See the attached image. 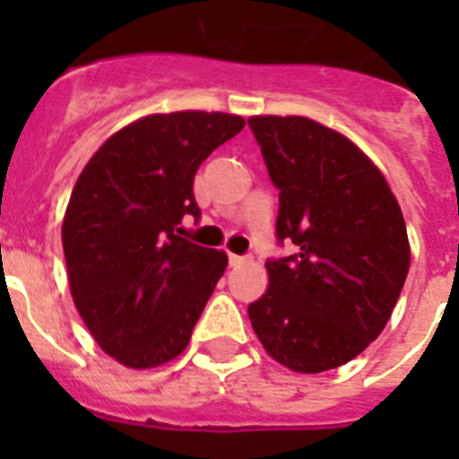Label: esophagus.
Instances as JSON below:
<instances>
[{"mask_svg":"<svg viewBox=\"0 0 459 459\" xmlns=\"http://www.w3.org/2000/svg\"><path fill=\"white\" fill-rule=\"evenodd\" d=\"M247 262V257H243V255H229V264L230 266H240Z\"/></svg>","mask_w":459,"mask_h":459,"instance_id":"esophagus-1","label":"esophagus"}]
</instances>
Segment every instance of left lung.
I'll use <instances>...</instances> for the list:
<instances>
[{"mask_svg":"<svg viewBox=\"0 0 459 459\" xmlns=\"http://www.w3.org/2000/svg\"><path fill=\"white\" fill-rule=\"evenodd\" d=\"M279 190L269 290L247 307L264 350L302 374L350 362L391 319L410 269L398 200L341 133L302 117L247 121Z\"/></svg>","mask_w":459,"mask_h":459,"instance_id":"1","label":"left lung"}]
</instances>
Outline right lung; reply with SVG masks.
I'll return each mask as SVG.
<instances>
[{
	"mask_svg": "<svg viewBox=\"0 0 459 459\" xmlns=\"http://www.w3.org/2000/svg\"><path fill=\"white\" fill-rule=\"evenodd\" d=\"M233 114H154L114 133L68 200L61 240L75 309L100 348L133 369L186 350L229 257L180 238L200 221L193 183L243 131Z\"/></svg>",
	"mask_w": 459,
	"mask_h": 459,
	"instance_id": "1",
	"label": "right lung"
}]
</instances>
